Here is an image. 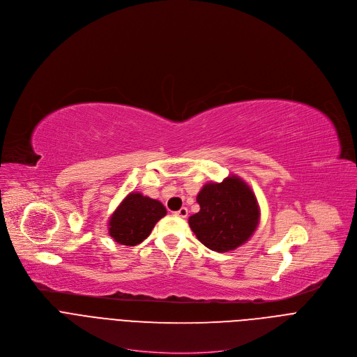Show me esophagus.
Listing matches in <instances>:
<instances>
[{
    "label": "esophagus",
    "instance_id": "34e87169",
    "mask_svg": "<svg viewBox=\"0 0 357 357\" xmlns=\"http://www.w3.org/2000/svg\"><path fill=\"white\" fill-rule=\"evenodd\" d=\"M175 215H176L178 218H182V219H185V218L188 216V209H186V208H182V209H179L178 212H175Z\"/></svg>",
    "mask_w": 357,
    "mask_h": 357
}]
</instances>
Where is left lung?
Returning a JSON list of instances; mask_svg holds the SVG:
<instances>
[{
    "label": "left lung",
    "mask_w": 357,
    "mask_h": 357,
    "mask_svg": "<svg viewBox=\"0 0 357 357\" xmlns=\"http://www.w3.org/2000/svg\"><path fill=\"white\" fill-rule=\"evenodd\" d=\"M196 200L200 211L188 220L197 240L218 252L236 250L250 240L260 223V205L250 185L231 174L208 182Z\"/></svg>",
    "instance_id": "left-lung-1"
}]
</instances>
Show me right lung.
Wrapping results in <instances>:
<instances>
[{"mask_svg": "<svg viewBox=\"0 0 357 357\" xmlns=\"http://www.w3.org/2000/svg\"><path fill=\"white\" fill-rule=\"evenodd\" d=\"M165 215L167 209L160 200L130 192L109 218V234L119 244L137 245Z\"/></svg>", "mask_w": 357, "mask_h": 357, "instance_id": "right-lung-1", "label": "right lung"}]
</instances>
